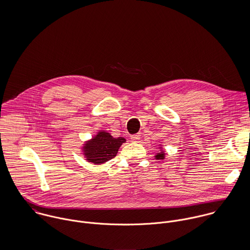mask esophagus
<instances>
[{"instance_id": "34e87169", "label": "esophagus", "mask_w": 250, "mask_h": 250, "mask_svg": "<svg viewBox=\"0 0 250 250\" xmlns=\"http://www.w3.org/2000/svg\"><path fill=\"white\" fill-rule=\"evenodd\" d=\"M140 139H141V134H136V135H132V136H131V140H132L134 143L138 142Z\"/></svg>"}]
</instances>
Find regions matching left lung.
Wrapping results in <instances>:
<instances>
[{"mask_svg":"<svg viewBox=\"0 0 250 250\" xmlns=\"http://www.w3.org/2000/svg\"><path fill=\"white\" fill-rule=\"evenodd\" d=\"M159 148H160V152L155 155V159H156V160H165L166 154H165L164 148H163V147H159Z\"/></svg>","mask_w":250,"mask_h":250,"instance_id":"1","label":"left lung"}]
</instances>
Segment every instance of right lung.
<instances>
[{"label":"right lung","instance_id":"right-lung-1","mask_svg":"<svg viewBox=\"0 0 250 250\" xmlns=\"http://www.w3.org/2000/svg\"><path fill=\"white\" fill-rule=\"evenodd\" d=\"M124 143V138L115 139L106 131H99L91 140L83 143L82 150L88 163L103 165L116 156L119 147Z\"/></svg>","mask_w":250,"mask_h":250}]
</instances>
